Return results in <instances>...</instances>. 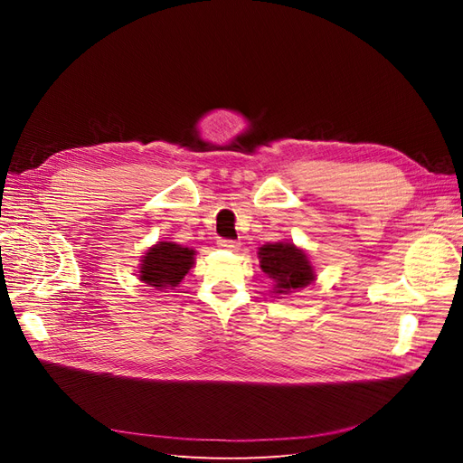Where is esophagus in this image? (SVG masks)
Instances as JSON below:
<instances>
[{"label": "esophagus", "mask_w": 463, "mask_h": 463, "mask_svg": "<svg viewBox=\"0 0 463 463\" xmlns=\"http://www.w3.org/2000/svg\"><path fill=\"white\" fill-rule=\"evenodd\" d=\"M218 247L228 249V250H237L241 247V243L235 241V240H218Z\"/></svg>", "instance_id": "esophagus-1"}]
</instances>
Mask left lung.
Instances as JSON below:
<instances>
[{"label":"left lung","instance_id":"8db88e82","mask_svg":"<svg viewBox=\"0 0 463 463\" xmlns=\"http://www.w3.org/2000/svg\"><path fill=\"white\" fill-rule=\"evenodd\" d=\"M257 255L262 272L274 282L272 293L276 296H288L291 291L311 286L317 279L309 255L296 243H266L259 247Z\"/></svg>","mask_w":463,"mask_h":463}]
</instances>
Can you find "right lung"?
I'll use <instances>...</instances> for the list:
<instances>
[{
  "label": "right lung",
  "mask_w": 463,
  "mask_h": 463,
  "mask_svg": "<svg viewBox=\"0 0 463 463\" xmlns=\"http://www.w3.org/2000/svg\"><path fill=\"white\" fill-rule=\"evenodd\" d=\"M197 250L175 241H158L146 249L137 276L143 284L158 291L175 289L194 264Z\"/></svg>",
  "instance_id": "obj_1"
}]
</instances>
